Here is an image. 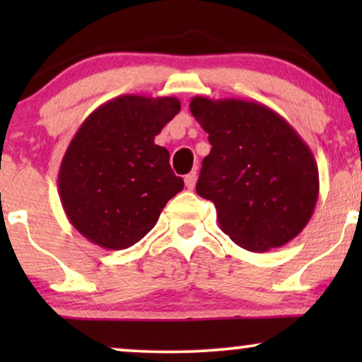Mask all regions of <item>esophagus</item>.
Instances as JSON below:
<instances>
[{
	"label": "esophagus",
	"mask_w": 362,
	"mask_h": 362,
	"mask_svg": "<svg viewBox=\"0 0 362 362\" xmlns=\"http://www.w3.org/2000/svg\"><path fill=\"white\" fill-rule=\"evenodd\" d=\"M196 180H197L196 171H191L189 175H186V176H185V182H186V187H187V189H194V186H196Z\"/></svg>",
	"instance_id": "obj_1"
}]
</instances>
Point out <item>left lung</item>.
Here are the masks:
<instances>
[{"label":"left lung","mask_w":362,"mask_h":362,"mask_svg":"<svg viewBox=\"0 0 362 362\" xmlns=\"http://www.w3.org/2000/svg\"><path fill=\"white\" fill-rule=\"evenodd\" d=\"M189 108L212 145L196 191L214 202L222 232L250 252L288 244L318 201V165L310 146L259 102L197 95Z\"/></svg>","instance_id":"left-lung-1"}]
</instances>
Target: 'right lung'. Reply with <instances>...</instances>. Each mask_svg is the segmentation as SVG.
Here are the masks:
<instances>
[{"label": "right lung", "mask_w": 362, "mask_h": 362, "mask_svg": "<svg viewBox=\"0 0 362 362\" xmlns=\"http://www.w3.org/2000/svg\"><path fill=\"white\" fill-rule=\"evenodd\" d=\"M181 110L176 97L127 93L86 118L59 168V196L71 224L108 250L135 245L185 181L155 136Z\"/></svg>", "instance_id": "obj_1"}]
</instances>
